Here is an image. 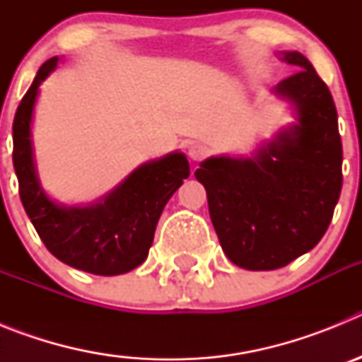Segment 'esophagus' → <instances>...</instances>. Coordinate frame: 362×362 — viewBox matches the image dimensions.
Wrapping results in <instances>:
<instances>
[{
    "instance_id": "obj_1",
    "label": "esophagus",
    "mask_w": 362,
    "mask_h": 362,
    "mask_svg": "<svg viewBox=\"0 0 362 362\" xmlns=\"http://www.w3.org/2000/svg\"><path fill=\"white\" fill-rule=\"evenodd\" d=\"M188 156H190L192 161H201L209 156V148L201 143H190L188 145Z\"/></svg>"
}]
</instances>
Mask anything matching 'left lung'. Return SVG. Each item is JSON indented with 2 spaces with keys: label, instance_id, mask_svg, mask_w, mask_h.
I'll return each mask as SVG.
<instances>
[{
  "label": "left lung",
  "instance_id": "1",
  "mask_svg": "<svg viewBox=\"0 0 362 362\" xmlns=\"http://www.w3.org/2000/svg\"><path fill=\"white\" fill-rule=\"evenodd\" d=\"M296 72L274 88L297 123L252 158H209L196 170L223 252L246 270H276L321 241L343 187L337 110L326 83L300 52Z\"/></svg>",
  "mask_w": 362,
  "mask_h": 362
}]
</instances>
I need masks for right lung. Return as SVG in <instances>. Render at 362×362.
<instances>
[{
  "instance_id": "1",
  "label": "right lung",
  "mask_w": 362,
  "mask_h": 362,
  "mask_svg": "<svg viewBox=\"0 0 362 362\" xmlns=\"http://www.w3.org/2000/svg\"><path fill=\"white\" fill-rule=\"evenodd\" d=\"M50 57L37 70L14 116V170L19 197L37 235L52 255L95 276H119L148 255L165 204L190 175L185 153L172 152L141 165L117 188L88 206L57 204L43 192L34 165L30 124L41 81L57 66Z\"/></svg>"
}]
</instances>
